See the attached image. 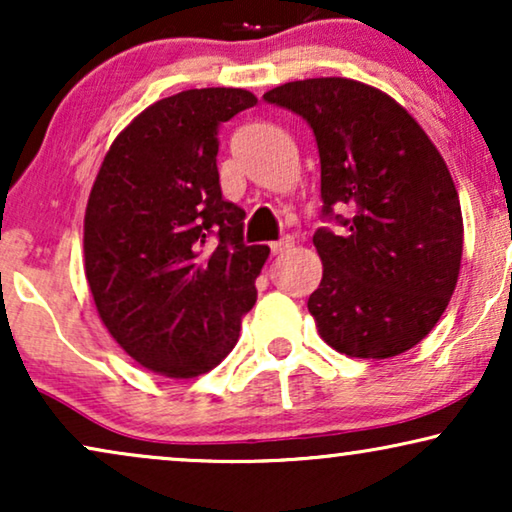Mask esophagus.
Wrapping results in <instances>:
<instances>
[{
    "label": "esophagus",
    "instance_id": "34e87169",
    "mask_svg": "<svg viewBox=\"0 0 512 512\" xmlns=\"http://www.w3.org/2000/svg\"><path fill=\"white\" fill-rule=\"evenodd\" d=\"M293 247V237H289V235H286V237H282V240H275V242H270V251H272V254H284V251L286 249H291Z\"/></svg>",
    "mask_w": 512,
    "mask_h": 512
}]
</instances>
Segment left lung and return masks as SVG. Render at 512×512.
<instances>
[{
  "mask_svg": "<svg viewBox=\"0 0 512 512\" xmlns=\"http://www.w3.org/2000/svg\"><path fill=\"white\" fill-rule=\"evenodd\" d=\"M310 123L321 160L324 214L347 205L345 235L312 237L324 265L307 300L335 352L389 359L443 317L459 279L464 219L443 156L415 118L368 83L321 76L263 95Z\"/></svg>",
  "mask_w": 512,
  "mask_h": 512,
  "instance_id": "1",
  "label": "left lung"
}]
</instances>
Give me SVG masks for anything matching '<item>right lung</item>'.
Instances as JSON below:
<instances>
[{
  "label": "right lung",
  "instance_id": "1",
  "mask_svg": "<svg viewBox=\"0 0 512 512\" xmlns=\"http://www.w3.org/2000/svg\"><path fill=\"white\" fill-rule=\"evenodd\" d=\"M242 88H193L153 102L111 142L83 219L97 314L125 354L165 377L219 366L256 303L265 244L242 240L223 200L216 130L254 107Z\"/></svg>",
  "mask_w": 512,
  "mask_h": 512
}]
</instances>
